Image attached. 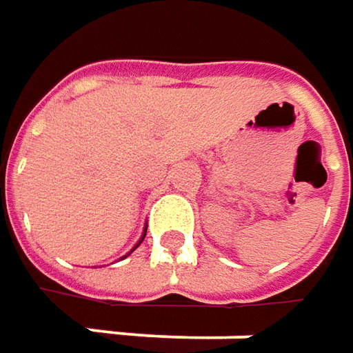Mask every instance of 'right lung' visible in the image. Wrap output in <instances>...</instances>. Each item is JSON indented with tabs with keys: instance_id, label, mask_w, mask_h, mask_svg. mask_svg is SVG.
<instances>
[{
	"instance_id": "1",
	"label": "right lung",
	"mask_w": 353,
	"mask_h": 353,
	"mask_svg": "<svg viewBox=\"0 0 353 353\" xmlns=\"http://www.w3.org/2000/svg\"><path fill=\"white\" fill-rule=\"evenodd\" d=\"M143 237H145V236H143ZM141 241H143V239H141ZM141 241H139V243H141ZM139 243H137V245H139Z\"/></svg>"
}]
</instances>
